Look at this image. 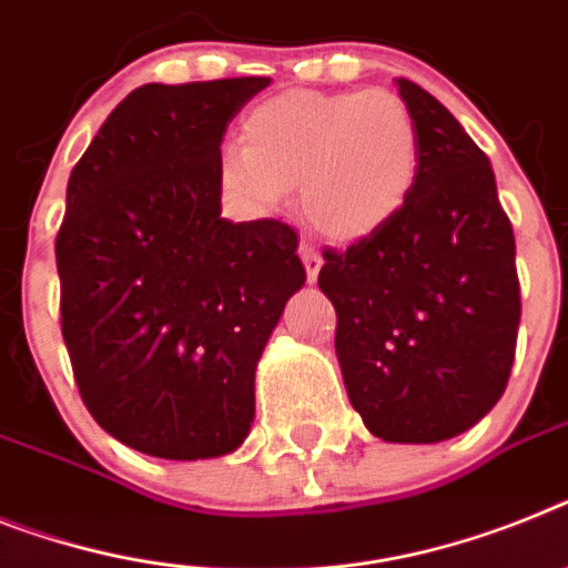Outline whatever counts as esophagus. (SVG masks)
Returning <instances> with one entry per match:
<instances>
[{"label":"esophagus","mask_w":568,"mask_h":568,"mask_svg":"<svg viewBox=\"0 0 568 568\" xmlns=\"http://www.w3.org/2000/svg\"><path fill=\"white\" fill-rule=\"evenodd\" d=\"M300 260H303V265H306L308 283H314V280H317V274H321V268H323V256L317 254L312 245H303V247H300Z\"/></svg>","instance_id":"esophagus-1"}]
</instances>
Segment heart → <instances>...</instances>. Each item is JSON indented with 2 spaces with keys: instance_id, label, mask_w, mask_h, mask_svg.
<instances>
[{
  "instance_id": "b5f03b06",
  "label": "heart",
  "mask_w": 568,
  "mask_h": 568,
  "mask_svg": "<svg viewBox=\"0 0 568 568\" xmlns=\"http://www.w3.org/2000/svg\"><path fill=\"white\" fill-rule=\"evenodd\" d=\"M242 150L219 155V181L260 211L300 190V211L328 242L369 240L402 216L422 166L418 123L398 94L292 89L256 103Z\"/></svg>"
}]
</instances>
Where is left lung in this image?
<instances>
[{"label":"left lung","instance_id":"left-lung-1","mask_svg":"<svg viewBox=\"0 0 568 568\" xmlns=\"http://www.w3.org/2000/svg\"><path fill=\"white\" fill-rule=\"evenodd\" d=\"M395 83L422 138L413 199L369 240L326 247L317 285L337 312L343 384L366 430L433 445L470 430L505 393L519 280L488 155L430 92Z\"/></svg>","mask_w":568,"mask_h":568}]
</instances>
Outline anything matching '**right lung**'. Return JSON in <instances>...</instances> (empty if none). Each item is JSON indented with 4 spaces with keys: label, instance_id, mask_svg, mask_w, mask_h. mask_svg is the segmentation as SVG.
<instances>
[{
    "label": "right lung",
    "instance_id": "1",
    "mask_svg": "<svg viewBox=\"0 0 568 568\" xmlns=\"http://www.w3.org/2000/svg\"><path fill=\"white\" fill-rule=\"evenodd\" d=\"M268 83L141 85L69 175L54 242L65 349L94 422L146 456L245 442L256 361L306 283L294 227L222 219V138Z\"/></svg>",
    "mask_w": 568,
    "mask_h": 568
}]
</instances>
